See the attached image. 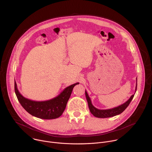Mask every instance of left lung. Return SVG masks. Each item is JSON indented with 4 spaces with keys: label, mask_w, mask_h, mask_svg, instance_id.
I'll list each match as a JSON object with an SVG mask.
<instances>
[{
    "label": "left lung",
    "mask_w": 152,
    "mask_h": 152,
    "mask_svg": "<svg viewBox=\"0 0 152 152\" xmlns=\"http://www.w3.org/2000/svg\"><path fill=\"white\" fill-rule=\"evenodd\" d=\"M137 83H136V87H135V93L137 91ZM134 95L135 94L132 95L127 101H126L125 103H124L123 104L117 107L112 108V109H109V110H99L93 105L91 103V100L90 97L88 96L87 92L85 91V96H86V100H87L90 111L94 117L97 118H108V117H114L118 114H120L126 109V107L129 106L130 103H131V102L132 101V99L134 98Z\"/></svg>",
    "instance_id": "left-lung-1"
}]
</instances>
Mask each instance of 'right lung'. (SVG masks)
Instances as JSON below:
<instances>
[{
	"label": "right lung",
	"instance_id": "add662e5",
	"mask_svg": "<svg viewBox=\"0 0 152 152\" xmlns=\"http://www.w3.org/2000/svg\"><path fill=\"white\" fill-rule=\"evenodd\" d=\"M77 84L79 82L67 86L58 96L45 101H34L23 97L17 89L15 80L14 89L18 100L28 113L39 118L50 120L58 118L62 114L74 86Z\"/></svg>",
	"mask_w": 152,
	"mask_h": 152
}]
</instances>
